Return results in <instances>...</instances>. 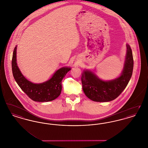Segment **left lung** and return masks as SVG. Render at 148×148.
I'll list each match as a JSON object with an SVG mask.
<instances>
[{"instance_id": "left-lung-1", "label": "left lung", "mask_w": 148, "mask_h": 148, "mask_svg": "<svg viewBox=\"0 0 148 148\" xmlns=\"http://www.w3.org/2000/svg\"><path fill=\"white\" fill-rule=\"evenodd\" d=\"M127 53L124 68L119 77L103 80L92 71L84 70L82 75L83 90L85 95L94 101L108 102L116 98L127 87L132 77L134 61L132 50L127 44Z\"/></svg>"}]
</instances>
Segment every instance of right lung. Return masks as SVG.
<instances>
[{"instance_id": "obj_1", "label": "right lung", "mask_w": 148, "mask_h": 148, "mask_svg": "<svg viewBox=\"0 0 148 148\" xmlns=\"http://www.w3.org/2000/svg\"><path fill=\"white\" fill-rule=\"evenodd\" d=\"M14 48L12 61V72L18 85L32 100L38 102H48L57 98L62 92V81L71 67H62L54 73L48 80L35 84L28 80L19 69L16 63V48Z\"/></svg>"}]
</instances>
